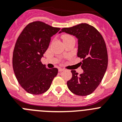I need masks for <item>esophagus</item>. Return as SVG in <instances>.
Listing matches in <instances>:
<instances>
[{
    "label": "esophagus",
    "mask_w": 122,
    "mask_h": 122,
    "mask_svg": "<svg viewBox=\"0 0 122 122\" xmlns=\"http://www.w3.org/2000/svg\"><path fill=\"white\" fill-rule=\"evenodd\" d=\"M63 70H64V69H63V68H59V72H62V71H63Z\"/></svg>",
    "instance_id": "esophagus-1"
}]
</instances>
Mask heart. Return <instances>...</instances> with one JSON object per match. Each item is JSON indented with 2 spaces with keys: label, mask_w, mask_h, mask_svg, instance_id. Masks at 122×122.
Segmentation results:
<instances>
[{
  "label": "heart",
  "mask_w": 122,
  "mask_h": 122,
  "mask_svg": "<svg viewBox=\"0 0 122 122\" xmlns=\"http://www.w3.org/2000/svg\"><path fill=\"white\" fill-rule=\"evenodd\" d=\"M72 38L73 37L71 36H70V35H68V34H63V35L62 36V39L63 40V42H66L67 41H68V40L70 39H72Z\"/></svg>",
  "instance_id": "heart-1"
}]
</instances>
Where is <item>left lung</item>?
I'll list each match as a JSON object with an SVG mask.
<instances>
[{"mask_svg": "<svg viewBox=\"0 0 122 122\" xmlns=\"http://www.w3.org/2000/svg\"><path fill=\"white\" fill-rule=\"evenodd\" d=\"M62 32L78 39L77 56L83 60L80 64L83 73L78 75L75 70H71L72 77L67 81V86L75 95H90L100 85L108 65L104 39L95 27L87 24L63 28L60 33Z\"/></svg>", "mask_w": 122, "mask_h": 122, "instance_id": "8db88e82", "label": "left lung"}]
</instances>
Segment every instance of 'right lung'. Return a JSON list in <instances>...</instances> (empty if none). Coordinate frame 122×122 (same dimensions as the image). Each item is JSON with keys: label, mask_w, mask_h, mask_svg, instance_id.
<instances>
[{"label": "right lung", "mask_w": 122, "mask_h": 122, "mask_svg": "<svg viewBox=\"0 0 122 122\" xmlns=\"http://www.w3.org/2000/svg\"><path fill=\"white\" fill-rule=\"evenodd\" d=\"M41 22L29 24L19 35L14 49L12 65L17 80L27 92L39 95L47 92L58 73L41 62L51 37L60 30Z\"/></svg>", "instance_id": "obj_1"}]
</instances>
